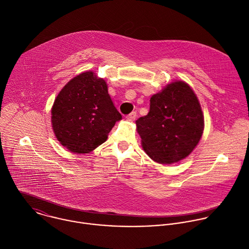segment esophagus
I'll return each mask as SVG.
<instances>
[{
	"label": "esophagus",
	"instance_id": "obj_1",
	"mask_svg": "<svg viewBox=\"0 0 249 249\" xmlns=\"http://www.w3.org/2000/svg\"><path fill=\"white\" fill-rule=\"evenodd\" d=\"M136 117H137V112H136V111H133V112H131L130 114H128V115L126 116V118H127L129 121H134V120L136 119Z\"/></svg>",
	"mask_w": 249,
	"mask_h": 249
}]
</instances>
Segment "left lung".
I'll list each match as a JSON object with an SVG mask.
<instances>
[{
    "label": "left lung",
    "mask_w": 249,
    "mask_h": 249,
    "mask_svg": "<svg viewBox=\"0 0 249 249\" xmlns=\"http://www.w3.org/2000/svg\"><path fill=\"white\" fill-rule=\"evenodd\" d=\"M144 152L153 161L171 165L186 158L198 145L204 114L193 89L182 80L169 83L150 98L147 115L136 121Z\"/></svg>",
    "instance_id": "obj_1"
}]
</instances>
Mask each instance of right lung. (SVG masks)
<instances>
[{"instance_id": "add662e5", "label": "right lung", "mask_w": 249, "mask_h": 249, "mask_svg": "<svg viewBox=\"0 0 249 249\" xmlns=\"http://www.w3.org/2000/svg\"><path fill=\"white\" fill-rule=\"evenodd\" d=\"M121 119L106 80L92 71L71 78L59 92L51 108L56 139L76 154L89 153L104 143L115 122Z\"/></svg>"}]
</instances>
